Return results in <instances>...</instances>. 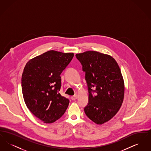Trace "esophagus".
Listing matches in <instances>:
<instances>
[{"mask_svg": "<svg viewBox=\"0 0 151 151\" xmlns=\"http://www.w3.org/2000/svg\"><path fill=\"white\" fill-rule=\"evenodd\" d=\"M71 99L72 100H76V99H78V96H77V95H75V96H72V97H71Z\"/></svg>", "mask_w": 151, "mask_h": 151, "instance_id": "34e87169", "label": "esophagus"}]
</instances>
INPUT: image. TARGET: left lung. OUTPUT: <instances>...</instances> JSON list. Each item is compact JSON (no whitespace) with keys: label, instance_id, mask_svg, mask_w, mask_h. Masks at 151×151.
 Listing matches in <instances>:
<instances>
[{"label":"left lung","instance_id":"8db88e82","mask_svg":"<svg viewBox=\"0 0 151 151\" xmlns=\"http://www.w3.org/2000/svg\"><path fill=\"white\" fill-rule=\"evenodd\" d=\"M76 57L86 72L89 101L85 113L93 122L102 124L110 120L122 105L124 84L120 68L112 57L95 51L77 54Z\"/></svg>","mask_w":151,"mask_h":151}]
</instances>
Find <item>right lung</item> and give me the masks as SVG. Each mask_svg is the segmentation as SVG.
Instances as JSON below:
<instances>
[{"label":"right lung","instance_id":"1","mask_svg":"<svg viewBox=\"0 0 151 151\" xmlns=\"http://www.w3.org/2000/svg\"><path fill=\"white\" fill-rule=\"evenodd\" d=\"M73 55L72 52L48 51L30 59L24 68L22 87L25 103L44 123L55 122L68 108L70 101L59 93L60 75Z\"/></svg>","mask_w":151,"mask_h":151}]
</instances>
